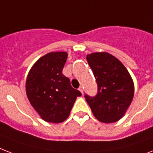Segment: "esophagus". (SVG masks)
Returning <instances> with one entry per match:
<instances>
[{"mask_svg":"<svg viewBox=\"0 0 153 153\" xmlns=\"http://www.w3.org/2000/svg\"><path fill=\"white\" fill-rule=\"evenodd\" d=\"M79 91L81 92L82 94H83V87H79Z\"/></svg>","mask_w":153,"mask_h":153,"instance_id":"obj_1","label":"esophagus"}]
</instances>
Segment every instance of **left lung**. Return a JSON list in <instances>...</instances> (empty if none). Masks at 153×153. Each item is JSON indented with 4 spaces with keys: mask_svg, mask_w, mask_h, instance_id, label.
Listing matches in <instances>:
<instances>
[{
    "mask_svg": "<svg viewBox=\"0 0 153 153\" xmlns=\"http://www.w3.org/2000/svg\"><path fill=\"white\" fill-rule=\"evenodd\" d=\"M98 84L95 97L85 95L93 115L100 122H117L123 117L134 96V82L128 71L115 56L107 52L87 55Z\"/></svg>",
    "mask_w": 153,
    "mask_h": 153,
    "instance_id": "obj_1",
    "label": "left lung"
}]
</instances>
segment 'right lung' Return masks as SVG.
Listing matches in <instances>:
<instances>
[{
    "mask_svg": "<svg viewBox=\"0 0 153 153\" xmlns=\"http://www.w3.org/2000/svg\"><path fill=\"white\" fill-rule=\"evenodd\" d=\"M66 52H51L41 57L29 71L25 91L30 104L43 120L59 123L68 118L81 92L62 74Z\"/></svg>",
    "mask_w": 153,
    "mask_h": 153,
    "instance_id": "1",
    "label": "right lung"
}]
</instances>
